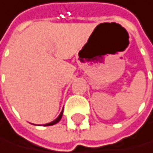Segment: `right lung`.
<instances>
[{
	"label": "right lung",
	"mask_w": 153,
	"mask_h": 153,
	"mask_svg": "<svg viewBox=\"0 0 153 153\" xmlns=\"http://www.w3.org/2000/svg\"><path fill=\"white\" fill-rule=\"evenodd\" d=\"M62 114H63V110L61 111V112H60V114L58 115V117H57V118L56 119V120L51 121V122H50V123H48V124H44V126H51V125H54V124H56L57 122H59V121H60L61 117H62Z\"/></svg>",
	"instance_id": "right-lung-1"
}]
</instances>
